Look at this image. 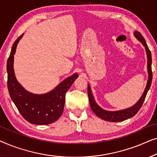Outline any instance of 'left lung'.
Here are the masks:
<instances>
[{
  "mask_svg": "<svg viewBox=\"0 0 157 157\" xmlns=\"http://www.w3.org/2000/svg\"><path fill=\"white\" fill-rule=\"evenodd\" d=\"M134 35L135 38H136L141 43V44L144 46L146 53H147V71H148V81L147 83V86L144 91L142 95L139 98L138 101H137L134 105H133L132 106L129 107V108L122 109V110L119 111H106L104 110V109L101 108V107L97 104V103L96 102L95 99H94L93 94H92L91 86L89 84H88V96H89V104L91 106V108L92 111H94V113L95 114L101 118V119H104L105 121H110V122H119L125 121V120L130 119L136 114V113L138 112L139 109L142 106L148 91L150 89L151 84V81H152V71H151V51H149V48H148L147 43L145 41L144 38L143 37L142 35L139 33V31H135L134 32Z\"/></svg>",
  "mask_w": 157,
  "mask_h": 157,
  "instance_id": "8db88e82",
  "label": "left lung"
}]
</instances>
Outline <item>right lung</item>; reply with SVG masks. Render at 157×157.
<instances>
[{"label":"right lung","instance_id":"add662e5","mask_svg":"<svg viewBox=\"0 0 157 157\" xmlns=\"http://www.w3.org/2000/svg\"><path fill=\"white\" fill-rule=\"evenodd\" d=\"M23 36V33L13 44L7 61L8 89L10 96L21 114L29 123L37 125L53 123L63 113L66 93L78 78V74L75 73L64 79L48 93L35 94L26 91L17 81L13 69L14 54Z\"/></svg>","mask_w":157,"mask_h":157}]
</instances>
